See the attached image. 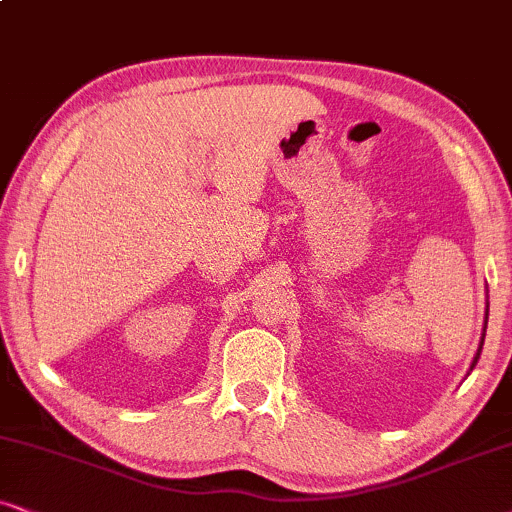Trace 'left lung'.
Listing matches in <instances>:
<instances>
[{
    "label": "left lung",
    "mask_w": 512,
    "mask_h": 512,
    "mask_svg": "<svg viewBox=\"0 0 512 512\" xmlns=\"http://www.w3.org/2000/svg\"><path fill=\"white\" fill-rule=\"evenodd\" d=\"M487 319H489V304H487V316H484V331H487ZM482 345H484V335H482V342H480V347H477V354H475V359H472V366H470V368H475V364H477V359H480Z\"/></svg>",
    "instance_id": "left-lung-1"
}]
</instances>
